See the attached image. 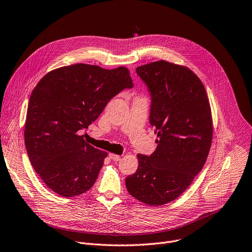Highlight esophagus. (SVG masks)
<instances>
[{
  "label": "esophagus",
  "instance_id": "obj_1",
  "mask_svg": "<svg viewBox=\"0 0 252 252\" xmlns=\"http://www.w3.org/2000/svg\"><path fill=\"white\" fill-rule=\"evenodd\" d=\"M109 158L112 159V161H116V162L121 161V158H122V157L120 155H116V154H113V153L109 154Z\"/></svg>",
  "mask_w": 252,
  "mask_h": 252
}]
</instances>
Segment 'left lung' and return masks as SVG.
<instances>
[{
	"label": "left lung",
	"instance_id": "obj_1",
	"mask_svg": "<svg viewBox=\"0 0 252 252\" xmlns=\"http://www.w3.org/2000/svg\"><path fill=\"white\" fill-rule=\"evenodd\" d=\"M135 71L152 96L150 124L158 146L151 156L138 154V170L126 178V186L136 200L164 205L191 185L206 162L213 136L211 107L202 81L186 66L158 60Z\"/></svg>",
	"mask_w": 252,
	"mask_h": 252
}]
</instances>
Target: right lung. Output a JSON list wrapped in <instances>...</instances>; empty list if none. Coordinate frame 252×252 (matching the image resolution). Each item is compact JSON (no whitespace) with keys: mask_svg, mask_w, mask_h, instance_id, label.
I'll return each instance as SVG.
<instances>
[{"mask_svg":"<svg viewBox=\"0 0 252 252\" xmlns=\"http://www.w3.org/2000/svg\"><path fill=\"white\" fill-rule=\"evenodd\" d=\"M132 86L126 67L83 63L57 68L38 82L29 99L24 139L30 162L49 189L74 197L94 186L107 153L87 144L79 131L113 96Z\"/></svg>","mask_w":252,"mask_h":252,"instance_id":"add662e5","label":"right lung"}]
</instances>
